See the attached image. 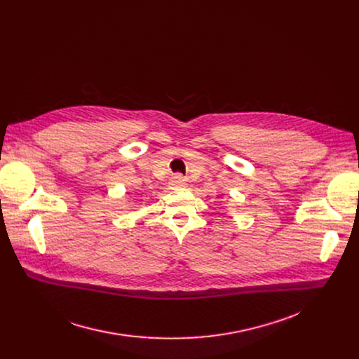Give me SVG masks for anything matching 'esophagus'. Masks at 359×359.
<instances>
[{
	"label": "esophagus",
	"mask_w": 359,
	"mask_h": 359,
	"mask_svg": "<svg viewBox=\"0 0 359 359\" xmlns=\"http://www.w3.org/2000/svg\"><path fill=\"white\" fill-rule=\"evenodd\" d=\"M187 186L186 183V179L180 175H176L172 180H170V187L172 189H184Z\"/></svg>",
	"instance_id": "esophagus-1"
}]
</instances>
